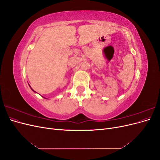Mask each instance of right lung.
<instances>
[{
  "label": "right lung",
  "mask_w": 160,
  "mask_h": 160,
  "mask_svg": "<svg viewBox=\"0 0 160 160\" xmlns=\"http://www.w3.org/2000/svg\"><path fill=\"white\" fill-rule=\"evenodd\" d=\"M29 86H30V85H29ZM30 88H31V86H30ZM31 89H32V91H34V90H33V89H32V88H31Z\"/></svg>",
  "instance_id": "1"
}]
</instances>
